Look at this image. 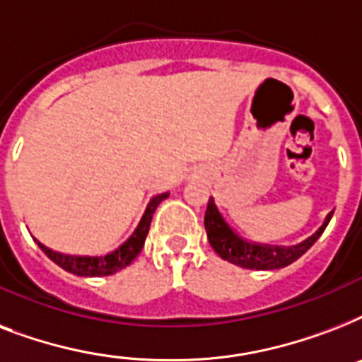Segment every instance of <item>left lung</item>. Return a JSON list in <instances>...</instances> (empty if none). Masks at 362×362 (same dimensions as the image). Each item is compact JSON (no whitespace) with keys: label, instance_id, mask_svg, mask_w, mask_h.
I'll list each match as a JSON object with an SVG mask.
<instances>
[{"label":"left lung","instance_id":"obj_1","mask_svg":"<svg viewBox=\"0 0 362 362\" xmlns=\"http://www.w3.org/2000/svg\"><path fill=\"white\" fill-rule=\"evenodd\" d=\"M332 218V212L325 218L323 226L317 231L308 237L304 242L297 246H269V244H255L240 238L231 227L227 226L223 216L214 204V199L210 197L206 214H204V229L209 235L210 246L214 247V252L221 259H226L229 263L238 264L242 269L252 270H274L284 269L293 261H297L300 255L308 252L314 246V242L321 237V233L325 231L329 221Z\"/></svg>","mask_w":362,"mask_h":362}]
</instances>
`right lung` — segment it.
<instances>
[{
  "mask_svg": "<svg viewBox=\"0 0 362 362\" xmlns=\"http://www.w3.org/2000/svg\"><path fill=\"white\" fill-rule=\"evenodd\" d=\"M169 197V193H161V195H156V197L148 203L146 210H144V216L141 218V223L136 226V229L133 231L127 240L122 244L118 250L107 253V255H101V257H88V255H67V253L54 252L50 247H47L45 244H41L39 240L37 246L41 247L45 255L48 259H52L54 263L62 267L64 270L71 272V274L76 276H109L115 274L118 270L125 269L127 264L133 263V259L141 253L142 246H144V240H146L148 229H150V223H152V216L158 209V204L163 201V199Z\"/></svg>",
  "mask_w": 362,
  "mask_h": 362,
  "instance_id": "obj_1",
  "label": "right lung"
}]
</instances>
